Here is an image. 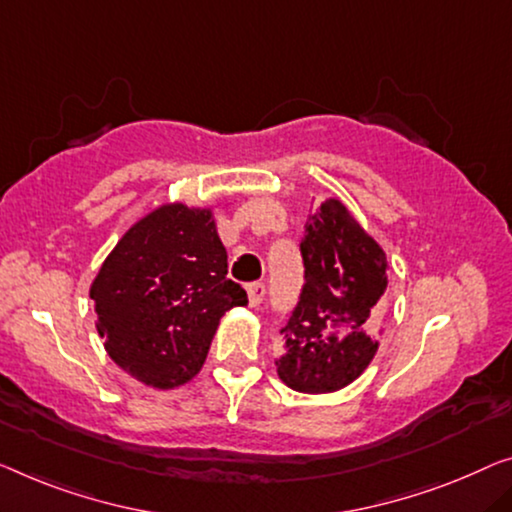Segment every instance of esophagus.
I'll list each match as a JSON object with an SVG mask.
<instances>
[{
  "mask_svg": "<svg viewBox=\"0 0 512 512\" xmlns=\"http://www.w3.org/2000/svg\"><path fill=\"white\" fill-rule=\"evenodd\" d=\"M246 292H248V301H250V305H253V308H257V305L262 303V299H264L266 287L262 285V282H250V285L246 287Z\"/></svg>",
  "mask_w": 512,
  "mask_h": 512,
  "instance_id": "esophagus-1",
  "label": "esophagus"
}]
</instances>
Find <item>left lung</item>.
<instances>
[{"instance_id":"1","label":"left lung","mask_w":512,"mask_h":512,"mask_svg":"<svg viewBox=\"0 0 512 512\" xmlns=\"http://www.w3.org/2000/svg\"><path fill=\"white\" fill-rule=\"evenodd\" d=\"M303 289L282 326L278 377L299 393H333L377 354L388 262L340 200L310 211L301 239Z\"/></svg>"}]
</instances>
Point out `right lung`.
Masks as SVG:
<instances>
[{"label":"right lung","instance_id":"1","mask_svg":"<svg viewBox=\"0 0 512 512\" xmlns=\"http://www.w3.org/2000/svg\"><path fill=\"white\" fill-rule=\"evenodd\" d=\"M89 296L112 361L163 391L202 370L220 317L248 303L246 289L227 278L211 209L181 202L154 209L121 236Z\"/></svg>","mask_w":512,"mask_h":512}]
</instances>
